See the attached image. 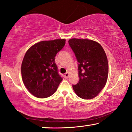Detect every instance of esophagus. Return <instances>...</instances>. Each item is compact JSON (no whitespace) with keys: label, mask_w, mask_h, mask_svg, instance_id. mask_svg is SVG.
<instances>
[{"label":"esophagus","mask_w":132,"mask_h":132,"mask_svg":"<svg viewBox=\"0 0 132 132\" xmlns=\"http://www.w3.org/2000/svg\"><path fill=\"white\" fill-rule=\"evenodd\" d=\"M69 76V74L68 72H66V73L65 74H64V77L66 79H67V78H68Z\"/></svg>","instance_id":"1"}]
</instances>
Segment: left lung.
<instances>
[{
  "mask_svg": "<svg viewBox=\"0 0 132 132\" xmlns=\"http://www.w3.org/2000/svg\"><path fill=\"white\" fill-rule=\"evenodd\" d=\"M68 42L78 62L79 80L72 85L73 90L83 99H93L107 81L109 68L105 52L100 44L92 40L73 38Z\"/></svg>",
  "mask_w": 132,
  "mask_h": 132,
  "instance_id": "8db88e82",
  "label": "left lung"
}]
</instances>
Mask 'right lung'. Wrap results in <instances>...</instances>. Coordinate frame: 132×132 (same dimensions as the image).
<instances>
[{"label":"right lung","mask_w":132,"mask_h":132,"mask_svg":"<svg viewBox=\"0 0 132 132\" xmlns=\"http://www.w3.org/2000/svg\"><path fill=\"white\" fill-rule=\"evenodd\" d=\"M65 44V39L44 40L27 51L21 64L22 79L27 90L35 97H50L62 82L55 57Z\"/></svg>","instance_id":"1"}]
</instances>
